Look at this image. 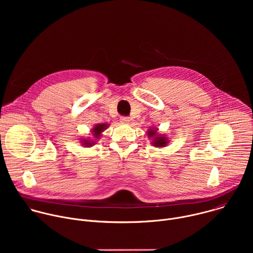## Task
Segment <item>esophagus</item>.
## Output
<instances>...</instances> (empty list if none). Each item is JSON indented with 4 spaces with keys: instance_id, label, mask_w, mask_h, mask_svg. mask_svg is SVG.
<instances>
[{
    "instance_id": "34e87169",
    "label": "esophagus",
    "mask_w": 253,
    "mask_h": 253,
    "mask_svg": "<svg viewBox=\"0 0 253 253\" xmlns=\"http://www.w3.org/2000/svg\"><path fill=\"white\" fill-rule=\"evenodd\" d=\"M120 122H121L122 124H128V123L130 122V120H129L128 117H121V118H120Z\"/></svg>"
}]
</instances>
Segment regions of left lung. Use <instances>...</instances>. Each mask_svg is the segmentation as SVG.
I'll list each match as a JSON object with an SVG mask.
<instances>
[{
	"label": "left lung",
	"mask_w": 253,
	"mask_h": 253,
	"mask_svg": "<svg viewBox=\"0 0 253 253\" xmlns=\"http://www.w3.org/2000/svg\"><path fill=\"white\" fill-rule=\"evenodd\" d=\"M157 131H158V128L152 127V128L148 129L147 136H148V138H150L152 140L151 144L153 146H155L157 148H163V147L167 146V144L169 143V140L165 135L159 134Z\"/></svg>",
	"instance_id": "8db88e82"
}]
</instances>
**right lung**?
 <instances>
[{
	"mask_svg": "<svg viewBox=\"0 0 253 253\" xmlns=\"http://www.w3.org/2000/svg\"><path fill=\"white\" fill-rule=\"evenodd\" d=\"M108 127L107 123H103V124H96L93 129L91 130V134H92V137H95V139H92L91 137L89 138H85V139H81V143L82 145L85 147H92L94 144H96V140L100 139V137L102 136V132L104 130H106Z\"/></svg>",
	"mask_w": 253,
	"mask_h": 253,
	"instance_id": "add662e5",
	"label": "right lung"
}]
</instances>
